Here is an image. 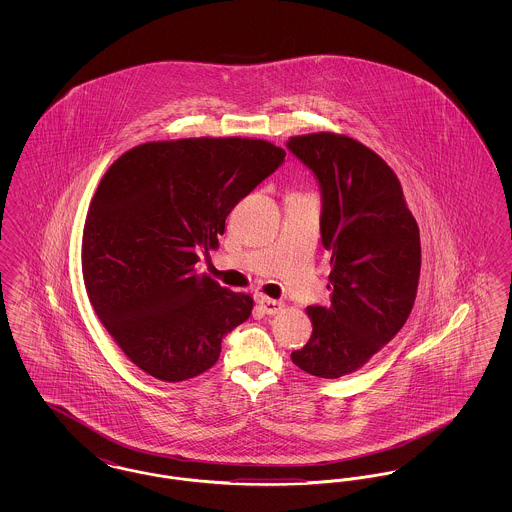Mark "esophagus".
<instances>
[{
  "label": "esophagus",
  "mask_w": 512,
  "mask_h": 512,
  "mask_svg": "<svg viewBox=\"0 0 512 512\" xmlns=\"http://www.w3.org/2000/svg\"><path fill=\"white\" fill-rule=\"evenodd\" d=\"M259 305H261L263 313H267V315H278V313H282L284 307H286L282 301L270 299V297H265V295L259 297Z\"/></svg>",
  "instance_id": "esophagus-1"
}]
</instances>
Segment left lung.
Here are the masks:
<instances>
[{"instance_id":"1","label":"left lung","mask_w":512,"mask_h":512,"mask_svg":"<svg viewBox=\"0 0 512 512\" xmlns=\"http://www.w3.org/2000/svg\"><path fill=\"white\" fill-rule=\"evenodd\" d=\"M286 146L318 178L332 267V299L307 307L313 334L292 361L311 376L341 378L363 368L411 315L418 224L397 174L370 147L334 132L292 136Z\"/></svg>"}]
</instances>
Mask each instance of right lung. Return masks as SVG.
<instances>
[{
	"instance_id": "1",
	"label": "right lung",
	"mask_w": 512,
	"mask_h": 512,
	"mask_svg": "<svg viewBox=\"0 0 512 512\" xmlns=\"http://www.w3.org/2000/svg\"><path fill=\"white\" fill-rule=\"evenodd\" d=\"M284 157L257 138H184L132 147L103 174L84 222V286L109 336L149 376L203 374L251 315V295L222 288L195 263Z\"/></svg>"
}]
</instances>
